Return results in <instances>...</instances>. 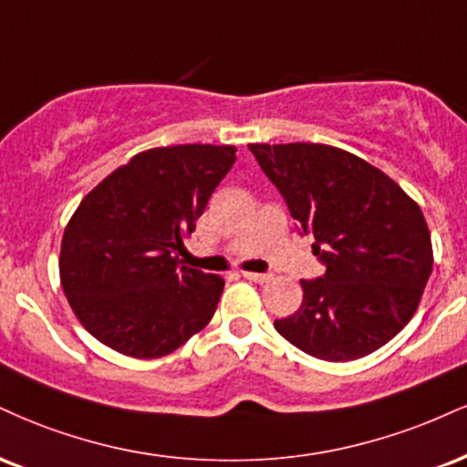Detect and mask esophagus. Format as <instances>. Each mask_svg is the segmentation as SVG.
Here are the masks:
<instances>
[{
	"label": "esophagus",
	"mask_w": 467,
	"mask_h": 467,
	"mask_svg": "<svg viewBox=\"0 0 467 467\" xmlns=\"http://www.w3.org/2000/svg\"><path fill=\"white\" fill-rule=\"evenodd\" d=\"M241 274H244V278L252 280V283H267L269 280L267 274H256V272H241Z\"/></svg>",
	"instance_id": "1"
}]
</instances>
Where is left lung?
Masks as SVG:
<instances>
[{"label": "left lung", "instance_id": "1", "mask_svg": "<svg viewBox=\"0 0 467 467\" xmlns=\"http://www.w3.org/2000/svg\"><path fill=\"white\" fill-rule=\"evenodd\" d=\"M313 254L326 265L300 280L302 305L274 328L322 361H355L400 333L422 300L432 245L418 202L350 151L324 143H252Z\"/></svg>", "mask_w": 467, "mask_h": 467}]
</instances>
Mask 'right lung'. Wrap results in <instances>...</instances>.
Returning a JSON list of instances; mask_svg holds the SVG:
<instances>
[{
  "label": "right lung",
  "instance_id": "right-lung-1",
  "mask_svg": "<svg viewBox=\"0 0 467 467\" xmlns=\"http://www.w3.org/2000/svg\"><path fill=\"white\" fill-rule=\"evenodd\" d=\"M234 145L139 151L84 195L60 244V285L84 328L132 358L170 355L211 322L223 278L180 263Z\"/></svg>",
  "mask_w": 467,
  "mask_h": 467
}]
</instances>
